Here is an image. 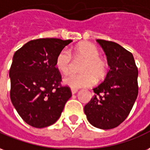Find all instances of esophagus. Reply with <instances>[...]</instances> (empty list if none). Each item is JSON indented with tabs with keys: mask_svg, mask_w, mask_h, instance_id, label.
I'll use <instances>...</instances> for the list:
<instances>
[{
	"mask_svg": "<svg viewBox=\"0 0 150 150\" xmlns=\"http://www.w3.org/2000/svg\"><path fill=\"white\" fill-rule=\"evenodd\" d=\"M77 91H78V89H77V88H71V92H72V93H73V94H75L76 93H77Z\"/></svg>",
	"mask_w": 150,
	"mask_h": 150,
	"instance_id": "obj_1",
	"label": "esophagus"
}]
</instances>
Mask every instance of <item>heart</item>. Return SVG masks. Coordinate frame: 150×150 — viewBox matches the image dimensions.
<instances>
[{"mask_svg":"<svg viewBox=\"0 0 150 150\" xmlns=\"http://www.w3.org/2000/svg\"><path fill=\"white\" fill-rule=\"evenodd\" d=\"M75 61H83L81 64L80 74H72L64 78V82L73 88L88 87L105 76L108 71V63L100 56V51L94 45L88 42L76 45L72 50L64 49L60 51L56 59V66L63 74L71 70Z\"/></svg>","mask_w":150,"mask_h":150,"instance_id":"b5f03b06","label":"heart"}]
</instances>
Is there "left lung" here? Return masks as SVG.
I'll return each instance as SVG.
<instances>
[{"label":"left lung","mask_w":150,"mask_h":150,"mask_svg":"<svg viewBox=\"0 0 150 150\" xmlns=\"http://www.w3.org/2000/svg\"><path fill=\"white\" fill-rule=\"evenodd\" d=\"M97 41L105 52L110 70L93 88L94 96L84 111L92 125L110 129L121 124L133 108L138 95V70L130 52L112 41Z\"/></svg>","instance_id":"8db88e82"}]
</instances>
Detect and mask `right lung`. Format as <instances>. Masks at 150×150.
<instances>
[{
    "mask_svg": "<svg viewBox=\"0 0 150 150\" xmlns=\"http://www.w3.org/2000/svg\"><path fill=\"white\" fill-rule=\"evenodd\" d=\"M73 40H32L16 51L9 69L11 101L21 117L33 127L44 128L58 120L72 93L62 85L56 67L60 51Z\"/></svg>",
    "mask_w": 150,
    "mask_h": 150,
    "instance_id": "obj_1",
    "label": "right lung"
}]
</instances>
